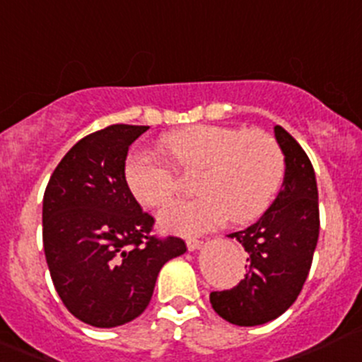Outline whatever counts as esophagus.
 Listing matches in <instances>:
<instances>
[{
  "label": "esophagus",
  "mask_w": 362,
  "mask_h": 362,
  "mask_svg": "<svg viewBox=\"0 0 362 362\" xmlns=\"http://www.w3.org/2000/svg\"><path fill=\"white\" fill-rule=\"evenodd\" d=\"M186 247H188V251H197V249L202 247V240H199V238H188L186 240Z\"/></svg>",
  "instance_id": "1"
}]
</instances>
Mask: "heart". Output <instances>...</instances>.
Listing matches in <instances>:
<instances>
[{"label": "heart", "instance_id": "obj_1", "mask_svg": "<svg viewBox=\"0 0 362 362\" xmlns=\"http://www.w3.org/2000/svg\"><path fill=\"white\" fill-rule=\"evenodd\" d=\"M162 148L177 169L199 170L200 197L176 200L160 211L163 230L200 235L226 218L247 223L262 216L281 189L286 162L277 141L259 130L226 125H193L174 130ZM125 182L143 206L158 207L177 189L176 169L150 150L127 156Z\"/></svg>", "mask_w": 362, "mask_h": 362}]
</instances>
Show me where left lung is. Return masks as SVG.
Masks as SVG:
<instances>
[{"label": "left lung", "mask_w": 362, "mask_h": 362, "mask_svg": "<svg viewBox=\"0 0 362 362\" xmlns=\"http://www.w3.org/2000/svg\"><path fill=\"white\" fill-rule=\"evenodd\" d=\"M274 132L286 162L282 188L258 221L228 235L247 251L244 279L209 296L216 314L235 326L270 322L291 307L319 238V193L310 158L288 130L275 125Z\"/></svg>", "instance_id": "8db88e82"}]
</instances>
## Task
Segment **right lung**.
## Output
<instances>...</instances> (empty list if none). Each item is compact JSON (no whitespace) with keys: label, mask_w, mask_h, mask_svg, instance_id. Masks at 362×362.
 I'll use <instances>...</instances> for the list:
<instances>
[{"label":"right lung","mask_w":362,"mask_h":362,"mask_svg":"<svg viewBox=\"0 0 362 362\" xmlns=\"http://www.w3.org/2000/svg\"><path fill=\"white\" fill-rule=\"evenodd\" d=\"M150 127L117 124L64 155L43 197V247L55 291L81 322L115 327L139 317L160 268L186 252L151 235L155 219L125 182L129 146Z\"/></svg>","instance_id":"1"}]
</instances>
